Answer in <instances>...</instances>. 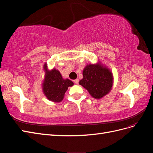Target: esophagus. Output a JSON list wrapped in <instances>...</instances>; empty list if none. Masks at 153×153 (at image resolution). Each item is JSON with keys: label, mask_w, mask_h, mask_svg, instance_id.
I'll return each instance as SVG.
<instances>
[{"label": "esophagus", "mask_w": 153, "mask_h": 153, "mask_svg": "<svg viewBox=\"0 0 153 153\" xmlns=\"http://www.w3.org/2000/svg\"><path fill=\"white\" fill-rule=\"evenodd\" d=\"M73 82H74V83H75V84H78V82H79V80H78V78H76V79L74 80H73Z\"/></svg>", "instance_id": "34e87169"}]
</instances>
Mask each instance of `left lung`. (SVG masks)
I'll return each mask as SVG.
<instances>
[{
  "mask_svg": "<svg viewBox=\"0 0 153 153\" xmlns=\"http://www.w3.org/2000/svg\"><path fill=\"white\" fill-rule=\"evenodd\" d=\"M83 78L79 84L95 99H101L112 89L114 76L110 69L100 61L88 64L83 69Z\"/></svg>",
  "mask_w": 153,
  "mask_h": 153,
  "instance_id": "obj_1",
  "label": "left lung"
}]
</instances>
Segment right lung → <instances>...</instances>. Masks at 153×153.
Masks as SVG:
<instances>
[{
	"instance_id": "add662e5",
	"label": "right lung",
	"mask_w": 153,
	"mask_h": 153,
	"mask_svg": "<svg viewBox=\"0 0 153 153\" xmlns=\"http://www.w3.org/2000/svg\"><path fill=\"white\" fill-rule=\"evenodd\" d=\"M43 68L44 78L41 87L44 95L52 102H61L68 87L73 86L74 83L68 78H64L58 69H49L46 62Z\"/></svg>"
}]
</instances>
